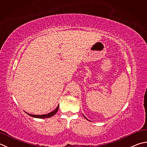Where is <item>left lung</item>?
<instances>
[{
	"instance_id": "obj_1",
	"label": "left lung",
	"mask_w": 147,
	"mask_h": 147,
	"mask_svg": "<svg viewBox=\"0 0 147 147\" xmlns=\"http://www.w3.org/2000/svg\"><path fill=\"white\" fill-rule=\"evenodd\" d=\"M85 119H86V118H85Z\"/></svg>"
}]
</instances>
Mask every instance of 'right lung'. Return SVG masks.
I'll use <instances>...</instances> for the list:
<instances>
[{"mask_svg": "<svg viewBox=\"0 0 147 147\" xmlns=\"http://www.w3.org/2000/svg\"><path fill=\"white\" fill-rule=\"evenodd\" d=\"M59 105L57 106V108L55 110H53V111L50 112V113H49L48 114H45V115H32V114H29V113H27L28 115H30L32 117H35V118H39V119H47V118H50L51 117L53 116L55 114L57 111H58L59 110Z\"/></svg>", "mask_w": 147, "mask_h": 147, "instance_id": "1", "label": "right lung"}]
</instances>
